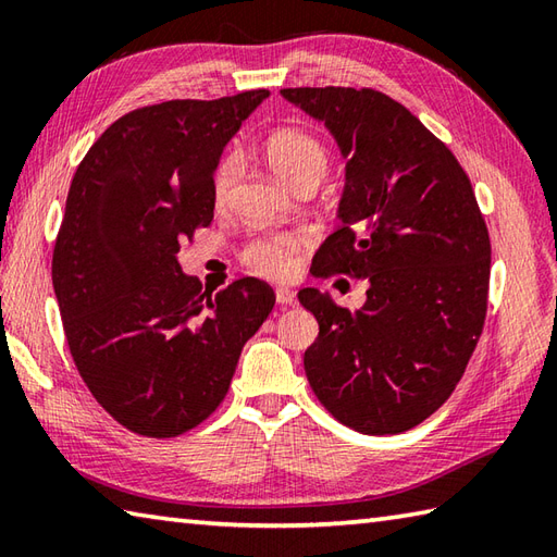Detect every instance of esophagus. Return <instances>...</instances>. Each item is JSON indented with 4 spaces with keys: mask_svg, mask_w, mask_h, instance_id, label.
Here are the masks:
<instances>
[{
    "mask_svg": "<svg viewBox=\"0 0 557 557\" xmlns=\"http://www.w3.org/2000/svg\"><path fill=\"white\" fill-rule=\"evenodd\" d=\"M275 299H277L280 306H294V304H297V292L289 289V287H277Z\"/></svg>",
    "mask_w": 557,
    "mask_h": 557,
    "instance_id": "obj_1",
    "label": "esophagus"
}]
</instances>
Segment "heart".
Here are the masks:
<instances>
[{
	"instance_id": "1",
	"label": "heart",
	"mask_w": 557,
	"mask_h": 557,
	"mask_svg": "<svg viewBox=\"0 0 557 557\" xmlns=\"http://www.w3.org/2000/svg\"><path fill=\"white\" fill-rule=\"evenodd\" d=\"M265 156L272 172L292 188L301 184H321L327 172V150L311 134L297 128H282L272 134L265 144ZM242 174V160L236 152L224 156L212 172V198L222 208L230 203L236 180ZM309 244V236L301 232H272L256 236L242 251L244 265L263 277H289L297 268V253Z\"/></svg>"
}]
</instances>
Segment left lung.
Returning a JSON list of instances; mask_svg holds the SVG:
<instances>
[{
    "mask_svg": "<svg viewBox=\"0 0 557 557\" xmlns=\"http://www.w3.org/2000/svg\"><path fill=\"white\" fill-rule=\"evenodd\" d=\"M280 92L323 122L347 160L342 224L318 248L315 275L369 280L359 311L299 292L318 321L306 377L349 429L409 431L453 395L486 321L491 239L474 188L443 140L385 92Z\"/></svg>",
    "mask_w": 557,
    "mask_h": 557,
    "instance_id": "left-lung-1",
    "label": "left lung"
}]
</instances>
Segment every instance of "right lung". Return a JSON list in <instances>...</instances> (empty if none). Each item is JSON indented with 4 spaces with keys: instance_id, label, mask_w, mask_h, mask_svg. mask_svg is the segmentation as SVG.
<instances>
[{
    "instance_id": "1",
    "label": "right lung",
    "mask_w": 557,
    "mask_h": 557,
    "mask_svg": "<svg viewBox=\"0 0 557 557\" xmlns=\"http://www.w3.org/2000/svg\"><path fill=\"white\" fill-rule=\"evenodd\" d=\"M268 96L260 88L128 112L71 182L52 256L64 335L92 397L138 435L174 437L206 421L275 306L256 277L203 292L176 258L212 222V172Z\"/></svg>"
}]
</instances>
